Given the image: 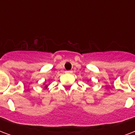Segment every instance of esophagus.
Wrapping results in <instances>:
<instances>
[{
  "label": "esophagus",
  "instance_id": "1",
  "mask_svg": "<svg viewBox=\"0 0 135 135\" xmlns=\"http://www.w3.org/2000/svg\"><path fill=\"white\" fill-rule=\"evenodd\" d=\"M72 71H71V70H69V71H66V74H72Z\"/></svg>",
  "mask_w": 135,
  "mask_h": 135
}]
</instances>
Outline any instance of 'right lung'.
<instances>
[{"instance_id": "add662e5", "label": "right lung", "mask_w": 135, "mask_h": 135, "mask_svg": "<svg viewBox=\"0 0 135 135\" xmlns=\"http://www.w3.org/2000/svg\"><path fill=\"white\" fill-rule=\"evenodd\" d=\"M47 85H45V88L46 89V88H47Z\"/></svg>"}]
</instances>
